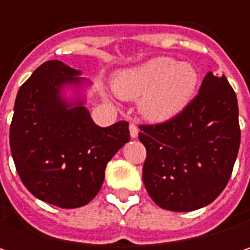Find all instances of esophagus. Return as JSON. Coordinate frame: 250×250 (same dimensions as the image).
Returning a JSON list of instances; mask_svg holds the SVG:
<instances>
[{
  "label": "esophagus",
  "mask_w": 250,
  "mask_h": 250,
  "mask_svg": "<svg viewBox=\"0 0 250 250\" xmlns=\"http://www.w3.org/2000/svg\"><path fill=\"white\" fill-rule=\"evenodd\" d=\"M130 136L133 139H136L139 136V127H137L136 123H130Z\"/></svg>",
  "instance_id": "esophagus-1"
}]
</instances>
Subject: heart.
Here are the masks:
<instances>
[{
    "label": "heart",
    "mask_w": 250,
    "mask_h": 250,
    "mask_svg": "<svg viewBox=\"0 0 250 250\" xmlns=\"http://www.w3.org/2000/svg\"><path fill=\"white\" fill-rule=\"evenodd\" d=\"M198 86V72L172 58H153L117 74L114 91L125 100H140V113L152 122H164L182 111Z\"/></svg>",
    "instance_id": "obj_1"
}]
</instances>
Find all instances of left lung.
Returning a JSON list of instances; mask_svg holds the SVG:
<instances>
[{
	"mask_svg": "<svg viewBox=\"0 0 250 250\" xmlns=\"http://www.w3.org/2000/svg\"><path fill=\"white\" fill-rule=\"evenodd\" d=\"M139 127L146 147L143 182L159 207L192 211L222 194L240 146L237 98L225 75L208 72L182 111Z\"/></svg>",
	"mask_w": 250,
	"mask_h": 250,
	"instance_id": "8db88e82",
	"label": "left lung"
}]
</instances>
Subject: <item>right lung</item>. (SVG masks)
Segmentation results:
<instances>
[{"label": "right lung", "instance_id": "right-lung-1", "mask_svg": "<svg viewBox=\"0 0 250 250\" xmlns=\"http://www.w3.org/2000/svg\"><path fill=\"white\" fill-rule=\"evenodd\" d=\"M81 72L61 61L42 63L20 86L10 125V147L24 187L61 208L88 204L100 191L108 161L130 140L127 122L97 125L88 110L61 98Z\"/></svg>", "mask_w": 250, "mask_h": 250}]
</instances>
